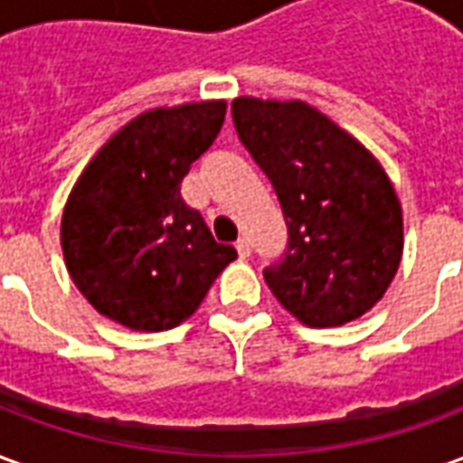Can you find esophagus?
Returning a JSON list of instances; mask_svg holds the SVG:
<instances>
[{
  "label": "esophagus",
  "mask_w": 463,
  "mask_h": 463,
  "mask_svg": "<svg viewBox=\"0 0 463 463\" xmlns=\"http://www.w3.org/2000/svg\"><path fill=\"white\" fill-rule=\"evenodd\" d=\"M235 248H238V255H241V258H248L252 252V245L248 238H241V241L235 242Z\"/></svg>",
  "instance_id": "esophagus-1"
}]
</instances>
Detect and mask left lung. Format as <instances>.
Instances as JSON below:
<instances>
[{
  "label": "left lung",
  "instance_id": "left-lung-1",
  "mask_svg": "<svg viewBox=\"0 0 463 463\" xmlns=\"http://www.w3.org/2000/svg\"><path fill=\"white\" fill-rule=\"evenodd\" d=\"M232 123L278 193L288 250L265 268L285 310L310 327L357 320L402 260V205L374 156L302 101L235 99Z\"/></svg>",
  "mask_w": 463,
  "mask_h": 463
}]
</instances>
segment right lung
I'll return each instance as SVG.
<instances>
[{"label": "right lung", "instance_id": "1", "mask_svg": "<svg viewBox=\"0 0 463 463\" xmlns=\"http://www.w3.org/2000/svg\"><path fill=\"white\" fill-rule=\"evenodd\" d=\"M225 101L156 109L123 126L76 181L61 248L76 288L109 320L171 330L191 317L238 258L181 198V183L218 138Z\"/></svg>", "mask_w": 463, "mask_h": 463}]
</instances>
